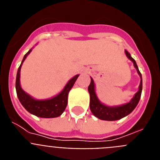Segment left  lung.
<instances>
[{
    "label": "left lung",
    "mask_w": 160,
    "mask_h": 160,
    "mask_svg": "<svg viewBox=\"0 0 160 160\" xmlns=\"http://www.w3.org/2000/svg\"><path fill=\"white\" fill-rule=\"evenodd\" d=\"M125 53L127 57L130 59L134 64V66L136 69L137 73L140 77V84L138 87V90L135 93L134 97L131 98V101L128 103L122 104L119 106H114V107H109L102 103L98 98V96L95 92V85L93 78L90 77V84L88 87V91L90 93V109L92 114L98 118L102 120H106V121H115V120L121 119L124 118L129 114H131L134 109L138 105L139 99H140L141 94H142V74L138 70V66L136 64V62L133 58L129 53L127 50H125Z\"/></svg>",
    "instance_id": "obj_1"
}]
</instances>
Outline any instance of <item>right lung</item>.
<instances>
[{
  "label": "right lung",
  "mask_w": 160,
  "mask_h": 160,
  "mask_svg": "<svg viewBox=\"0 0 160 160\" xmlns=\"http://www.w3.org/2000/svg\"><path fill=\"white\" fill-rule=\"evenodd\" d=\"M31 51H32V49H29V51L25 53L17 73L16 91L18 99L20 102L22 103L24 108L33 115H36L40 118H57L64 112L65 109L67 106L68 94L73 87V84L75 83L79 74H77L72 78L70 81L66 83L63 90L54 97L48 98V99H36L29 94L25 92L20 84L21 68H22L24 61L25 60L26 57L30 53Z\"/></svg>",
  "instance_id": "obj_1"
}]
</instances>
